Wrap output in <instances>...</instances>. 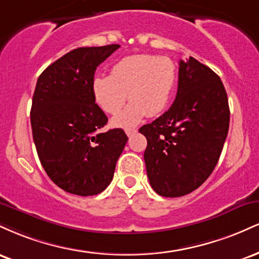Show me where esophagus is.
Listing matches in <instances>:
<instances>
[{"label":"esophagus","mask_w":259,"mask_h":259,"mask_svg":"<svg viewBox=\"0 0 259 259\" xmlns=\"http://www.w3.org/2000/svg\"><path fill=\"white\" fill-rule=\"evenodd\" d=\"M136 133H138V130H136V129H126L125 130V134L127 136H129V138H132V136L135 135Z\"/></svg>","instance_id":"esophagus-1"}]
</instances>
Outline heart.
Wrapping results in <instances>:
<instances>
[{
  "mask_svg": "<svg viewBox=\"0 0 259 259\" xmlns=\"http://www.w3.org/2000/svg\"><path fill=\"white\" fill-rule=\"evenodd\" d=\"M177 64L167 56L134 55L117 62L111 75L95 76L91 82L95 102L108 114H115L127 99L132 102L112 119L115 127L135 126L145 115L165 111L177 88Z\"/></svg>",
  "mask_w": 259,
  "mask_h": 259,
  "instance_id": "1",
  "label": "heart"
}]
</instances>
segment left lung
<instances>
[{
    "label": "left lung",
    "mask_w": 259,
    "mask_h": 259,
    "mask_svg": "<svg viewBox=\"0 0 259 259\" xmlns=\"http://www.w3.org/2000/svg\"><path fill=\"white\" fill-rule=\"evenodd\" d=\"M229 120L221 78L194 57L180 61L174 103L139 130L147 139L144 158L154 191L180 197L200 187L218 163Z\"/></svg>",
    "instance_id": "obj_1"
}]
</instances>
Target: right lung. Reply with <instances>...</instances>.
Returning <instances> with one entry per match:
<instances>
[{
	"mask_svg": "<svg viewBox=\"0 0 259 259\" xmlns=\"http://www.w3.org/2000/svg\"><path fill=\"white\" fill-rule=\"evenodd\" d=\"M119 47L75 49L37 79L30 112L35 147L50 179L69 194L102 192L125 147L123 129L100 133L108 118L95 103L91 90L96 68Z\"/></svg>",
	"mask_w": 259,
	"mask_h": 259,
	"instance_id": "obj_1",
	"label": "right lung"
}]
</instances>
